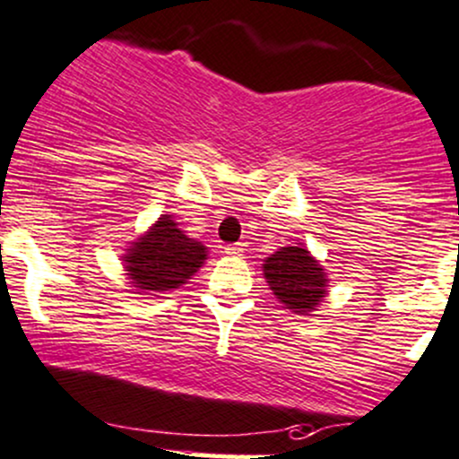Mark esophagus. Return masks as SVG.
I'll return each mask as SVG.
<instances>
[{
	"label": "esophagus",
	"instance_id": "esophagus-1",
	"mask_svg": "<svg viewBox=\"0 0 459 459\" xmlns=\"http://www.w3.org/2000/svg\"><path fill=\"white\" fill-rule=\"evenodd\" d=\"M225 254H228V256H240V254H243V243L228 245V247H225Z\"/></svg>",
	"mask_w": 459,
	"mask_h": 459
}]
</instances>
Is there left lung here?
Segmentation results:
<instances>
[{
  "label": "left lung",
  "mask_w": 459,
  "mask_h": 459,
  "mask_svg": "<svg viewBox=\"0 0 459 459\" xmlns=\"http://www.w3.org/2000/svg\"><path fill=\"white\" fill-rule=\"evenodd\" d=\"M263 272L269 290L285 305V309L309 314L325 299L327 278L318 261H314L305 247H282L264 261Z\"/></svg>",
  "instance_id": "1"
}]
</instances>
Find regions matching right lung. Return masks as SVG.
<instances>
[{
	"mask_svg": "<svg viewBox=\"0 0 459 459\" xmlns=\"http://www.w3.org/2000/svg\"><path fill=\"white\" fill-rule=\"evenodd\" d=\"M205 256V247L198 240L187 238L172 216L163 214L124 258L132 287L168 291L183 285L201 267Z\"/></svg>",
	"mask_w": 459,
	"mask_h": 459,
	"instance_id": "add662e5",
	"label": "right lung"
}]
</instances>
